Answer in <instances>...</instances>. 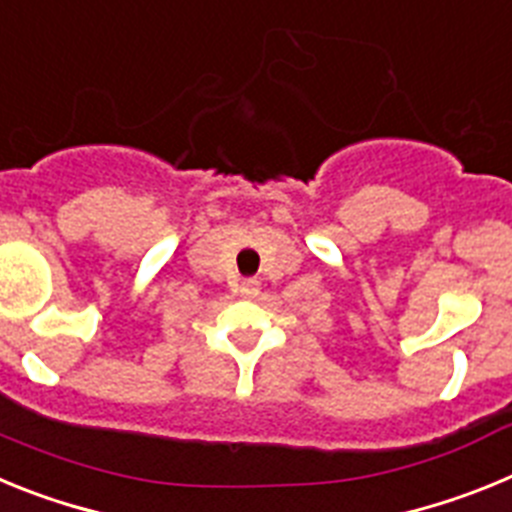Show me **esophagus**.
Listing matches in <instances>:
<instances>
[{
  "instance_id": "1",
  "label": "esophagus",
  "mask_w": 512,
  "mask_h": 512,
  "mask_svg": "<svg viewBox=\"0 0 512 512\" xmlns=\"http://www.w3.org/2000/svg\"><path fill=\"white\" fill-rule=\"evenodd\" d=\"M256 292H259V279H256V277L243 279V282H241V295L243 297H253V295H256Z\"/></svg>"
}]
</instances>
